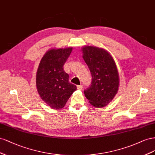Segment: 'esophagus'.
<instances>
[{"label":"esophagus","instance_id":"esophagus-1","mask_svg":"<svg viewBox=\"0 0 155 155\" xmlns=\"http://www.w3.org/2000/svg\"><path fill=\"white\" fill-rule=\"evenodd\" d=\"M82 88H83V86H82V85H79V86H77V89H78V90H82Z\"/></svg>","mask_w":155,"mask_h":155}]
</instances>
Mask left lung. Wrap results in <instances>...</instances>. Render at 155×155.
Listing matches in <instances>:
<instances>
[{"instance_id":"obj_1","label":"left lung","mask_w":155,"mask_h":155,"mask_svg":"<svg viewBox=\"0 0 155 155\" xmlns=\"http://www.w3.org/2000/svg\"><path fill=\"white\" fill-rule=\"evenodd\" d=\"M82 51L92 77L90 86L84 91L85 97L94 107H104L112 101L118 91L119 78L116 63L103 48L85 46Z\"/></svg>"}]
</instances>
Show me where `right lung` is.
Segmentation results:
<instances>
[{
	"label": "right lung",
	"mask_w": 155,
	"mask_h": 155,
	"mask_svg": "<svg viewBox=\"0 0 155 155\" xmlns=\"http://www.w3.org/2000/svg\"><path fill=\"white\" fill-rule=\"evenodd\" d=\"M72 47L51 49L43 56L36 73V87L42 100L51 108H62L77 86L69 82L64 65Z\"/></svg>",
	"instance_id": "1"
}]
</instances>
